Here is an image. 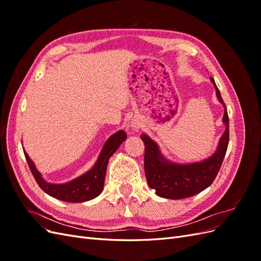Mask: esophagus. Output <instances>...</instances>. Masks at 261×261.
Returning <instances> with one entry per match:
<instances>
[{
    "instance_id": "obj_1",
    "label": "esophagus",
    "mask_w": 261,
    "mask_h": 261,
    "mask_svg": "<svg viewBox=\"0 0 261 261\" xmlns=\"http://www.w3.org/2000/svg\"><path fill=\"white\" fill-rule=\"evenodd\" d=\"M132 126H133V128H134V129H136V128H137V126H136V125H132Z\"/></svg>"
}]
</instances>
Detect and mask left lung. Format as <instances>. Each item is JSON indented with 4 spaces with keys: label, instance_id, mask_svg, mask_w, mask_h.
Listing matches in <instances>:
<instances>
[{
    "label": "left lung",
    "instance_id": "8db88e82",
    "mask_svg": "<svg viewBox=\"0 0 261 261\" xmlns=\"http://www.w3.org/2000/svg\"><path fill=\"white\" fill-rule=\"evenodd\" d=\"M210 81L216 88L218 100L223 105L224 115L222 121L225 124V130L220 138L216 152L212 155L200 162L174 163L165 159L155 141L146 134L140 136L146 147L144 162L148 185L154 189L158 196L163 198L183 199L204 191L215 180L223 162L228 145V115L215 80L210 77Z\"/></svg>",
    "mask_w": 261,
    "mask_h": 261
}]
</instances>
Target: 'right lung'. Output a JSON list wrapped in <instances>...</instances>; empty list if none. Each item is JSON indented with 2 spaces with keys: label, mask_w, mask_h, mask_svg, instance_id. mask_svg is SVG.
I'll use <instances>...</instances> for the list:
<instances>
[{
  "label": "right lung",
  "mask_w": 261,
  "mask_h": 261,
  "mask_svg": "<svg viewBox=\"0 0 261 261\" xmlns=\"http://www.w3.org/2000/svg\"><path fill=\"white\" fill-rule=\"evenodd\" d=\"M126 138H127V136H126V133L124 130H118L113 134L106 141L98 160L93 167L88 172H86L85 174L65 184H51L45 181L26 151H23V153H25L29 169L33 173L36 181L44 193L63 201L84 202L96 198L97 196L101 194L105 186L109 159Z\"/></svg>",
  "instance_id": "obj_1"
}]
</instances>
